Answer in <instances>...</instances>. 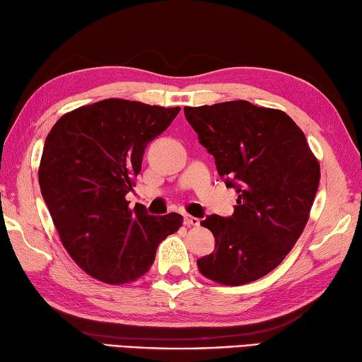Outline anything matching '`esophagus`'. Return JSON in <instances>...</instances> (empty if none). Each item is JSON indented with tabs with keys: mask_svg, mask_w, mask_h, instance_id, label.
I'll use <instances>...</instances> for the list:
<instances>
[{
	"mask_svg": "<svg viewBox=\"0 0 362 362\" xmlns=\"http://www.w3.org/2000/svg\"><path fill=\"white\" fill-rule=\"evenodd\" d=\"M185 224L187 227H195V226L200 224V219L195 218V216H191V214H186V216H185Z\"/></svg>",
	"mask_w": 362,
	"mask_h": 362,
	"instance_id": "esophagus-1",
	"label": "esophagus"
}]
</instances>
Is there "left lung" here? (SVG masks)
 I'll use <instances>...</instances> for the list:
<instances>
[{"mask_svg":"<svg viewBox=\"0 0 362 362\" xmlns=\"http://www.w3.org/2000/svg\"><path fill=\"white\" fill-rule=\"evenodd\" d=\"M227 187L238 192L230 218L206 216L216 248L200 274L226 286L256 281L278 267L305 229L320 163L286 112L246 100L185 107Z\"/></svg>","mask_w":362,"mask_h":362,"instance_id":"left-lung-1","label":"left lung"}]
</instances>
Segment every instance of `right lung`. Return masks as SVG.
Returning <instances> with one entry per match:
<instances>
[{"label": "right lung", "instance_id": "right-lung-1", "mask_svg": "<svg viewBox=\"0 0 362 362\" xmlns=\"http://www.w3.org/2000/svg\"><path fill=\"white\" fill-rule=\"evenodd\" d=\"M180 110L107 98L63 114L49 132L37 171L42 199L68 255L95 280L136 281L182 226L181 214L149 216L125 200L146 146Z\"/></svg>", "mask_w": 362, "mask_h": 362}]
</instances>
